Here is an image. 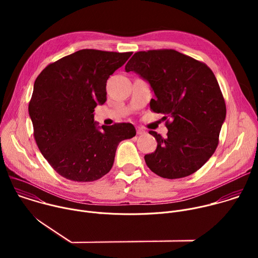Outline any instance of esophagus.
<instances>
[{
  "label": "esophagus",
  "mask_w": 258,
  "mask_h": 258,
  "mask_svg": "<svg viewBox=\"0 0 258 258\" xmlns=\"http://www.w3.org/2000/svg\"><path fill=\"white\" fill-rule=\"evenodd\" d=\"M137 134H138V135H145V134H146V131L143 130V128H141V127H138V128H137Z\"/></svg>",
  "instance_id": "1"
}]
</instances>
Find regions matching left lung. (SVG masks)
I'll return each instance as SVG.
<instances>
[{"label":"left lung","instance_id":"left-lung-1","mask_svg":"<svg viewBox=\"0 0 258 258\" xmlns=\"http://www.w3.org/2000/svg\"><path fill=\"white\" fill-rule=\"evenodd\" d=\"M124 69L150 85V108L167 120L166 138L149 132L157 148L145 155L147 166L170 179L197 171L214 153L227 113L211 69L174 50L137 52Z\"/></svg>","mask_w":258,"mask_h":258}]
</instances>
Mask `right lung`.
<instances>
[{
  "instance_id": "add662e5",
  "label": "right lung",
  "mask_w": 258,
  "mask_h": 258,
  "mask_svg": "<svg viewBox=\"0 0 258 258\" xmlns=\"http://www.w3.org/2000/svg\"><path fill=\"white\" fill-rule=\"evenodd\" d=\"M84 49L48 65L36 78L28 114L39 149L50 165L73 181H93L111 169L118 144L136 136L132 123L99 126L98 105L106 83L132 56Z\"/></svg>"
}]
</instances>
